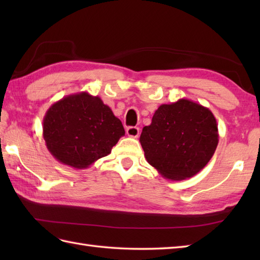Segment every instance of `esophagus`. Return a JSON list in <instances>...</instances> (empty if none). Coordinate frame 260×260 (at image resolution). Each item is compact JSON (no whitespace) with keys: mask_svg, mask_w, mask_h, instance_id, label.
Instances as JSON below:
<instances>
[{"mask_svg":"<svg viewBox=\"0 0 260 260\" xmlns=\"http://www.w3.org/2000/svg\"><path fill=\"white\" fill-rule=\"evenodd\" d=\"M126 134L128 135L129 137H134V139H136V137H139V135H140V128H139V127H136V126L127 127Z\"/></svg>","mask_w":260,"mask_h":260,"instance_id":"34e87169","label":"esophagus"}]
</instances>
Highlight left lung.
Instances as JSON below:
<instances>
[{
	"instance_id": "1",
	"label": "left lung",
	"mask_w": 260,
	"mask_h": 260,
	"mask_svg": "<svg viewBox=\"0 0 260 260\" xmlns=\"http://www.w3.org/2000/svg\"><path fill=\"white\" fill-rule=\"evenodd\" d=\"M140 142L146 161L163 178L182 181L200 172L213 156L217 120L209 108L182 98L155 110Z\"/></svg>"
}]
</instances>
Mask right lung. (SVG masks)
<instances>
[{
	"label": "right lung",
	"instance_id": "1",
	"mask_svg": "<svg viewBox=\"0 0 260 260\" xmlns=\"http://www.w3.org/2000/svg\"><path fill=\"white\" fill-rule=\"evenodd\" d=\"M125 129L101 97L87 91L51 105L43 118V139L52 156L74 169H87L108 155Z\"/></svg>",
	"mask_w": 260,
	"mask_h": 260
}]
</instances>
